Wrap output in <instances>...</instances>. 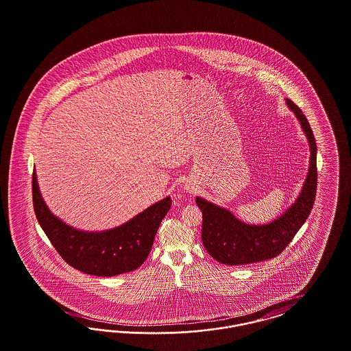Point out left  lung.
Returning a JSON list of instances; mask_svg holds the SVG:
<instances>
[{
    "label": "left lung",
    "instance_id": "obj_1",
    "mask_svg": "<svg viewBox=\"0 0 351 351\" xmlns=\"http://www.w3.org/2000/svg\"><path fill=\"white\" fill-rule=\"evenodd\" d=\"M299 119L311 146V166L300 196L283 216L267 225H247L217 205L196 197L202 213L201 239L204 247L219 263L249 265L278 256L289 245L311 215L317 189V146L313 132L300 108L287 100Z\"/></svg>",
    "mask_w": 351,
    "mask_h": 351
}]
</instances>
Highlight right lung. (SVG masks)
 Masks as SVG:
<instances>
[{"mask_svg":"<svg viewBox=\"0 0 351 351\" xmlns=\"http://www.w3.org/2000/svg\"><path fill=\"white\" fill-rule=\"evenodd\" d=\"M171 204V197H166L112 230L80 232L51 213L33 172L34 212L40 228L71 267L95 276H116L142 266Z\"/></svg>","mask_w":351,"mask_h":351,"instance_id":"1","label":"right lung"}]
</instances>
